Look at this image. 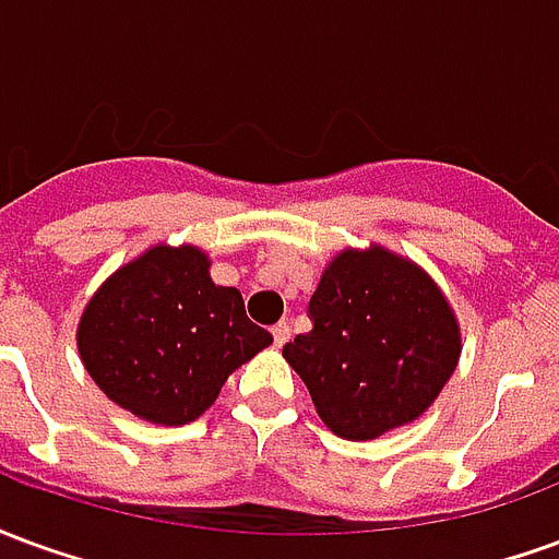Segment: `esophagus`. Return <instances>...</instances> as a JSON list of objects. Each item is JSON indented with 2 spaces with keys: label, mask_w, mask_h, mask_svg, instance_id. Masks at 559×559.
I'll return each mask as SVG.
<instances>
[{
  "label": "esophagus",
  "mask_w": 559,
  "mask_h": 559,
  "mask_svg": "<svg viewBox=\"0 0 559 559\" xmlns=\"http://www.w3.org/2000/svg\"><path fill=\"white\" fill-rule=\"evenodd\" d=\"M272 341H275V347H284L290 341V326L287 323H275L272 326Z\"/></svg>",
  "instance_id": "1"
}]
</instances>
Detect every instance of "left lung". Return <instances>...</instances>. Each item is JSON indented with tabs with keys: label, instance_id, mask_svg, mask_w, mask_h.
I'll list each match as a JSON object with an SVG mask.
<instances>
[{
	"label": "left lung",
	"instance_id": "8db88e82",
	"mask_svg": "<svg viewBox=\"0 0 559 559\" xmlns=\"http://www.w3.org/2000/svg\"><path fill=\"white\" fill-rule=\"evenodd\" d=\"M308 317L311 332L284 344V359L344 440H374L419 419L461 356L457 320L440 287L380 245L341 251Z\"/></svg>",
	"mask_w": 559,
	"mask_h": 559
}]
</instances>
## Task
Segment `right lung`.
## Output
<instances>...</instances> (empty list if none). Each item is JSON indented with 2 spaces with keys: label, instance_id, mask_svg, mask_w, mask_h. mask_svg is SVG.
<instances>
[{
  "label": "right lung",
  "instance_id": "add662e5",
  "mask_svg": "<svg viewBox=\"0 0 559 559\" xmlns=\"http://www.w3.org/2000/svg\"><path fill=\"white\" fill-rule=\"evenodd\" d=\"M272 344L245 314L242 293L209 278L194 245H155L104 281L78 326L90 377L122 411L188 425L227 377Z\"/></svg>",
  "mask_w": 559,
  "mask_h": 559
}]
</instances>
